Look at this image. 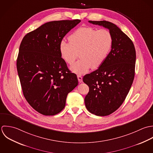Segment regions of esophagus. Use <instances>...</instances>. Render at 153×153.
I'll list each match as a JSON object with an SVG mask.
<instances>
[{
	"label": "esophagus",
	"instance_id": "esophagus-1",
	"mask_svg": "<svg viewBox=\"0 0 153 153\" xmlns=\"http://www.w3.org/2000/svg\"><path fill=\"white\" fill-rule=\"evenodd\" d=\"M77 78H78V80H79V83H82L83 82L82 76L81 75H77Z\"/></svg>",
	"mask_w": 153,
	"mask_h": 153
}]
</instances>
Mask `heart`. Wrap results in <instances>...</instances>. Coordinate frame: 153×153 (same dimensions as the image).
<instances>
[{
    "mask_svg": "<svg viewBox=\"0 0 153 153\" xmlns=\"http://www.w3.org/2000/svg\"><path fill=\"white\" fill-rule=\"evenodd\" d=\"M69 42L61 41L59 51L62 59L70 65L79 56L71 70L76 74L86 73L90 68L101 65L107 59L113 45L111 33L106 29L96 30L91 27H82L68 36Z\"/></svg>",
    "mask_w": 153,
    "mask_h": 153,
    "instance_id": "heart-1",
    "label": "heart"
}]
</instances>
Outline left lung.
<instances>
[{
    "mask_svg": "<svg viewBox=\"0 0 153 153\" xmlns=\"http://www.w3.org/2000/svg\"><path fill=\"white\" fill-rule=\"evenodd\" d=\"M89 22L108 29L113 37L112 48L106 60L83 78L89 88L85 98L87 109L104 117L121 106L130 90L135 76L136 52L131 39L114 24L106 21Z\"/></svg>",
    "mask_w": 153,
    "mask_h": 153,
    "instance_id": "obj_1",
    "label": "left lung"
}]
</instances>
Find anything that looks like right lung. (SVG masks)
Here are the masks:
<instances>
[{
    "instance_id": "1",
    "label": "right lung",
    "mask_w": 153,
    "mask_h": 153,
    "mask_svg": "<svg viewBox=\"0 0 153 153\" xmlns=\"http://www.w3.org/2000/svg\"><path fill=\"white\" fill-rule=\"evenodd\" d=\"M79 19L47 22L28 33L21 43L16 67L24 96L36 111L54 115L64 109L68 93L77 85L61 58L59 44Z\"/></svg>"
}]
</instances>
